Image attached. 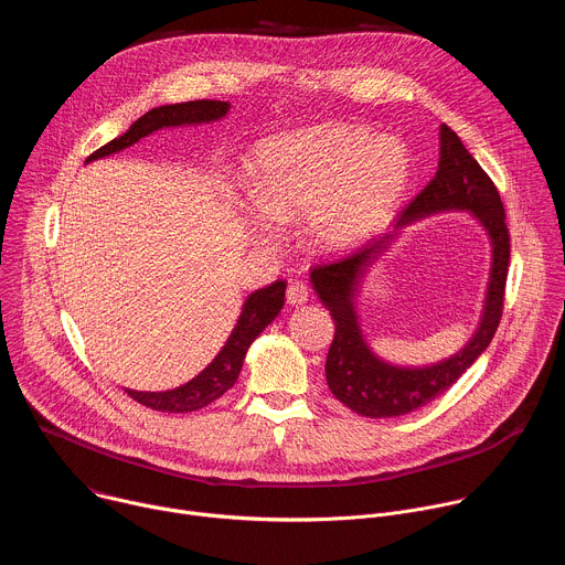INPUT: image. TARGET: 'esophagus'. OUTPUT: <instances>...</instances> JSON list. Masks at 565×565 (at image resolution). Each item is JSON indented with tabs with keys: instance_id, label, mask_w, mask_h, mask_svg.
I'll return each instance as SVG.
<instances>
[{
	"instance_id": "1",
	"label": "esophagus",
	"mask_w": 565,
	"mask_h": 565,
	"mask_svg": "<svg viewBox=\"0 0 565 565\" xmlns=\"http://www.w3.org/2000/svg\"><path fill=\"white\" fill-rule=\"evenodd\" d=\"M286 301L290 306H301L308 301V286L303 281H290L286 290Z\"/></svg>"
}]
</instances>
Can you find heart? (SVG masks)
Segmentation results:
<instances>
[{
    "instance_id": "b5f03b06",
    "label": "heart",
    "mask_w": 565,
    "mask_h": 565,
    "mask_svg": "<svg viewBox=\"0 0 565 565\" xmlns=\"http://www.w3.org/2000/svg\"><path fill=\"white\" fill-rule=\"evenodd\" d=\"M409 170V153L395 138L338 122L315 125L255 149L250 199L266 221L303 218L312 248L340 253L393 216Z\"/></svg>"
}]
</instances>
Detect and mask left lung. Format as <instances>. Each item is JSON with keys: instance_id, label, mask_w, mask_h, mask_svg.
<instances>
[{"instance_id": "8db88e82", "label": "left lung", "mask_w": 565, "mask_h": 565, "mask_svg": "<svg viewBox=\"0 0 565 565\" xmlns=\"http://www.w3.org/2000/svg\"><path fill=\"white\" fill-rule=\"evenodd\" d=\"M447 210L471 212L486 227L492 241V270L476 333L456 355L438 364L416 369L388 364L369 349L360 329L355 310L358 288L369 266L391 246L395 232L384 234L380 241L358 248L340 262L319 264L310 270V284L335 321V338L327 358L329 388L342 405L360 416L397 418L429 405L490 347L501 324L510 266V232L503 201L492 179L465 149L456 131L440 125L438 172L399 212L395 230Z\"/></svg>"}]
</instances>
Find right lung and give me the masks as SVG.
I'll return each mask as SVG.
<instances>
[{"label": "right lung", "instance_id": "obj_1", "mask_svg": "<svg viewBox=\"0 0 565 565\" xmlns=\"http://www.w3.org/2000/svg\"><path fill=\"white\" fill-rule=\"evenodd\" d=\"M230 103L221 100H190L179 105H163L147 111L140 116L122 136L114 138L111 142L96 149L87 163L98 158H105L109 153H116L125 147H131L140 138L163 129V127H181V125H201L218 120L227 114ZM284 295H286V281H275L266 288L255 290L241 315L236 319V327L232 329L225 347L218 351V355L190 382L172 388V391H131L125 388L140 405L153 409V412H168V414H185L207 407L210 402L221 397L227 388L234 386L241 366H244L246 353L250 344L259 338V333L270 324V321L281 312L284 308Z\"/></svg>", "mask_w": 565, "mask_h": 565}]
</instances>
